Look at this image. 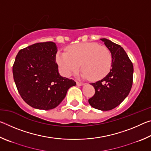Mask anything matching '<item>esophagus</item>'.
Instances as JSON below:
<instances>
[{
    "instance_id": "1",
    "label": "esophagus",
    "mask_w": 151,
    "mask_h": 151,
    "mask_svg": "<svg viewBox=\"0 0 151 151\" xmlns=\"http://www.w3.org/2000/svg\"><path fill=\"white\" fill-rule=\"evenodd\" d=\"M76 85H77L78 86H82V85H85V83H81V82H76Z\"/></svg>"
}]
</instances>
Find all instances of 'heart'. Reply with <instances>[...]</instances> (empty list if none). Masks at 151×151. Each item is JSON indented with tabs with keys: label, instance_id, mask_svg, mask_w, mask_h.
I'll use <instances>...</instances> for the list:
<instances>
[{
	"label": "heart",
	"instance_id": "b5f03b06",
	"mask_svg": "<svg viewBox=\"0 0 151 151\" xmlns=\"http://www.w3.org/2000/svg\"><path fill=\"white\" fill-rule=\"evenodd\" d=\"M56 59L64 75L68 76L76 73L81 64L83 75L93 81L105 77L111 70L112 63L110 50L96 42L70 46L66 48V52H58Z\"/></svg>",
	"mask_w": 151,
	"mask_h": 151
}]
</instances>
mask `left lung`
Segmentation results:
<instances>
[{"mask_svg": "<svg viewBox=\"0 0 151 151\" xmlns=\"http://www.w3.org/2000/svg\"><path fill=\"white\" fill-rule=\"evenodd\" d=\"M101 40L111 51L112 66L105 77L91 84L95 89V93L88 99V103L96 109L110 111L119 106L131 91L133 81V65L119 45L106 39Z\"/></svg>", "mask_w": 151, "mask_h": 151, "instance_id": "obj_1", "label": "left lung"}]
</instances>
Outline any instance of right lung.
I'll list each match as a JSON object with an SVG mask.
<instances>
[{
    "label": "right lung",
    "mask_w": 151,
    "mask_h": 151,
    "mask_svg": "<svg viewBox=\"0 0 151 151\" xmlns=\"http://www.w3.org/2000/svg\"><path fill=\"white\" fill-rule=\"evenodd\" d=\"M55 42L35 43L20 50L12 66V74L20 96L35 109L57 107L76 82L61 76L56 63Z\"/></svg>",
    "instance_id": "add662e5"
}]
</instances>
